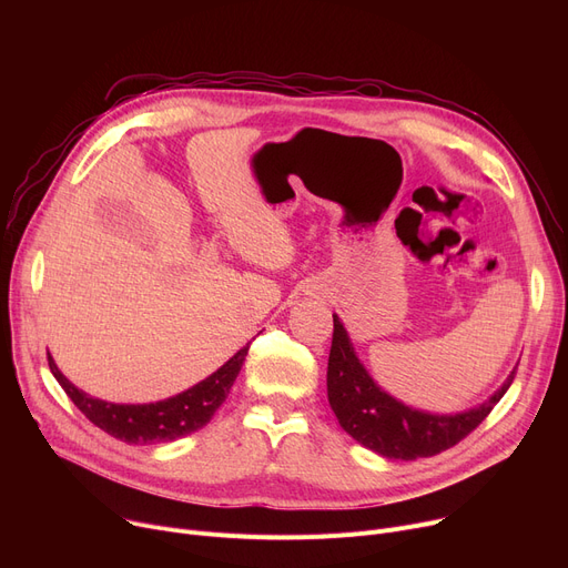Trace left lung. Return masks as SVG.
Returning a JSON list of instances; mask_svg holds the SVG:
<instances>
[{"label":"left lung","instance_id":"obj_1","mask_svg":"<svg viewBox=\"0 0 568 568\" xmlns=\"http://www.w3.org/2000/svg\"><path fill=\"white\" fill-rule=\"evenodd\" d=\"M514 377L516 368L486 403L467 412L430 414L414 409L379 389L356 356L341 317L334 315V341L326 368L329 405L341 428L382 458L416 460L452 449L486 419Z\"/></svg>","mask_w":568,"mask_h":568}]
</instances>
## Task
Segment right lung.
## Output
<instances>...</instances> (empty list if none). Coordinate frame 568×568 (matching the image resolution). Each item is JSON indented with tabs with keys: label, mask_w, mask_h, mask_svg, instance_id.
<instances>
[{
	"label": "right lung",
	"mask_w": 568,
	"mask_h": 568,
	"mask_svg": "<svg viewBox=\"0 0 568 568\" xmlns=\"http://www.w3.org/2000/svg\"><path fill=\"white\" fill-rule=\"evenodd\" d=\"M246 354L248 345L239 349L216 373L191 386V389L172 398L144 405L108 403L89 396L62 375L50 354L48 364L67 396L94 426L129 444H163L191 435L212 422L214 412L223 405L239 371H242Z\"/></svg>",
	"instance_id": "right-lung-1"
}]
</instances>
